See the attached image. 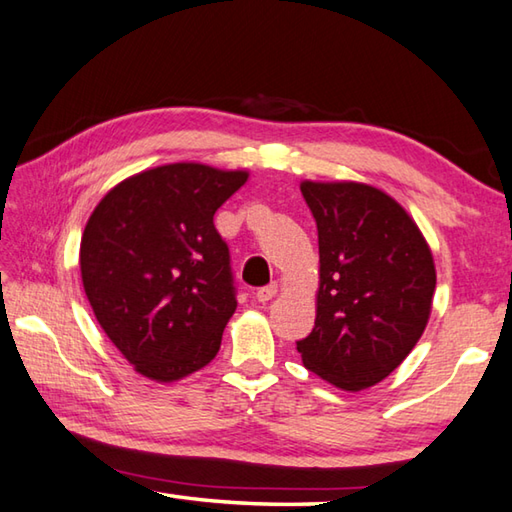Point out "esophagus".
<instances>
[{
  "mask_svg": "<svg viewBox=\"0 0 512 512\" xmlns=\"http://www.w3.org/2000/svg\"><path fill=\"white\" fill-rule=\"evenodd\" d=\"M277 291H280V286H277L275 282H273V284H268V286H264V288H259V291L255 293V300H257V302H262V304L271 302L273 297L277 295Z\"/></svg>",
  "mask_w": 512,
  "mask_h": 512,
  "instance_id": "esophagus-1",
  "label": "esophagus"
}]
</instances>
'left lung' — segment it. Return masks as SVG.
Here are the masks:
<instances>
[{
	"label": "left lung",
	"mask_w": 512,
	"mask_h": 512,
	"mask_svg": "<svg viewBox=\"0 0 512 512\" xmlns=\"http://www.w3.org/2000/svg\"><path fill=\"white\" fill-rule=\"evenodd\" d=\"M318 224L315 327L297 342L304 367L345 392L385 380L432 313L436 268L423 232L387 192L356 181H302Z\"/></svg>",
	"instance_id": "1"
}]
</instances>
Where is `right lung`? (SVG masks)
Instances as JSON below:
<instances>
[{
    "label": "right lung",
    "instance_id": "1",
    "mask_svg": "<svg viewBox=\"0 0 512 512\" xmlns=\"http://www.w3.org/2000/svg\"><path fill=\"white\" fill-rule=\"evenodd\" d=\"M246 170L150 167L114 185L82 232L80 273L107 338L138 374L174 383L217 356L237 309L215 212Z\"/></svg>",
    "mask_w": 512,
    "mask_h": 512
}]
</instances>
